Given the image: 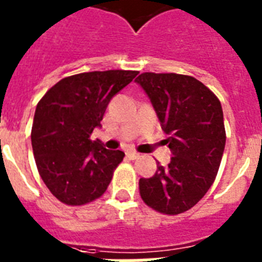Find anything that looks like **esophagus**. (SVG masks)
<instances>
[{
  "mask_svg": "<svg viewBox=\"0 0 262 262\" xmlns=\"http://www.w3.org/2000/svg\"><path fill=\"white\" fill-rule=\"evenodd\" d=\"M127 157L131 160H137L141 157V154L137 153V151H133V150H129V151H127Z\"/></svg>",
  "mask_w": 262,
  "mask_h": 262,
  "instance_id": "34e87169",
  "label": "esophagus"
}]
</instances>
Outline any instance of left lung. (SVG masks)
I'll use <instances>...</instances> for the list:
<instances>
[{"label": "left lung", "mask_w": 262, "mask_h": 262, "mask_svg": "<svg viewBox=\"0 0 262 262\" xmlns=\"http://www.w3.org/2000/svg\"><path fill=\"white\" fill-rule=\"evenodd\" d=\"M157 113L172 157L141 178L146 205L165 214L192 208L213 184L222 163L226 129L217 97L192 76L145 72L135 79Z\"/></svg>", "instance_id": "8db88e82"}]
</instances>
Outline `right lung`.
Wrapping results in <instances>:
<instances>
[{"label":"right lung","mask_w":262,"mask_h":262,"mask_svg":"<svg viewBox=\"0 0 262 262\" xmlns=\"http://www.w3.org/2000/svg\"><path fill=\"white\" fill-rule=\"evenodd\" d=\"M138 75L137 71H94L61 79L36 105L31 143L46 187L67 205L97 200L123 161L121 150L91 141L111 99Z\"/></svg>","instance_id":"obj_1"}]
</instances>
